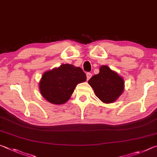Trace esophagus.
<instances>
[{"label":"esophagus","mask_w":157,"mask_h":157,"mask_svg":"<svg viewBox=\"0 0 157 157\" xmlns=\"http://www.w3.org/2000/svg\"><path fill=\"white\" fill-rule=\"evenodd\" d=\"M91 76H92V74L91 73H89V72L86 73V79H87V80H89V79L91 78Z\"/></svg>","instance_id":"34e87169"}]
</instances>
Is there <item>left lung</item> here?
I'll return each mask as SVG.
<instances>
[{
    "label": "left lung",
    "mask_w": 157,
    "mask_h": 157,
    "mask_svg": "<svg viewBox=\"0 0 157 157\" xmlns=\"http://www.w3.org/2000/svg\"><path fill=\"white\" fill-rule=\"evenodd\" d=\"M95 94L105 103H111L121 95L124 89V80L107 66H102L100 72L89 80Z\"/></svg>",
    "instance_id": "8db88e82"
}]
</instances>
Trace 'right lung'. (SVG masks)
Listing matches in <instances>:
<instances>
[{
	"instance_id": "add662e5",
	"label": "right lung",
	"mask_w": 157,
	"mask_h": 157,
	"mask_svg": "<svg viewBox=\"0 0 157 157\" xmlns=\"http://www.w3.org/2000/svg\"><path fill=\"white\" fill-rule=\"evenodd\" d=\"M86 79V74L81 68L66 63L45 73L39 88L41 95L48 102L62 105L68 100L76 85Z\"/></svg>"
}]
</instances>
